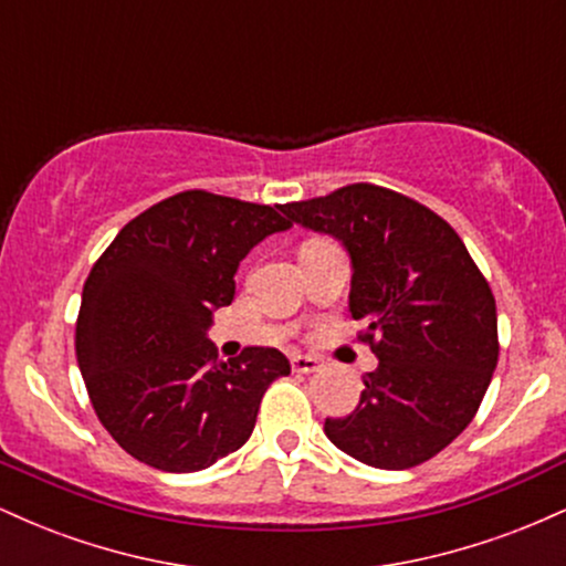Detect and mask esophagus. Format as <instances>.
Here are the masks:
<instances>
[{
    "instance_id": "1",
    "label": "esophagus",
    "mask_w": 566,
    "mask_h": 566,
    "mask_svg": "<svg viewBox=\"0 0 566 566\" xmlns=\"http://www.w3.org/2000/svg\"><path fill=\"white\" fill-rule=\"evenodd\" d=\"M290 365H292V369H295V373H301V375H308V373H316V369L322 367V361L316 359V356H305V354H295L290 359Z\"/></svg>"
}]
</instances>
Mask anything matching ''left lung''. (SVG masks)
<instances>
[{
	"instance_id": "8db88e82",
	"label": "left lung",
	"mask_w": 566,
	"mask_h": 566,
	"mask_svg": "<svg viewBox=\"0 0 566 566\" xmlns=\"http://www.w3.org/2000/svg\"><path fill=\"white\" fill-rule=\"evenodd\" d=\"M290 223L333 233L350 252V316L380 365L359 405L327 418L337 450L405 471L452 444L497 367L495 295L463 239L420 201L375 184L287 201Z\"/></svg>"
}]
</instances>
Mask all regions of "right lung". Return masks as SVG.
<instances>
[{"label":"right lung","mask_w":566,"mask_h":566,"mask_svg":"<svg viewBox=\"0 0 566 566\" xmlns=\"http://www.w3.org/2000/svg\"><path fill=\"white\" fill-rule=\"evenodd\" d=\"M282 207L180 191L129 220L90 269L76 361L97 420L140 463L210 469L250 439L265 388L290 375L282 350L223 361L205 337L212 308L233 301L239 261L292 226Z\"/></svg>","instance_id":"right-lung-1"}]
</instances>
